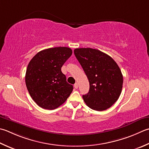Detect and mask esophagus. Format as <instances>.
Masks as SVG:
<instances>
[{
  "mask_svg": "<svg viewBox=\"0 0 149 149\" xmlns=\"http://www.w3.org/2000/svg\"><path fill=\"white\" fill-rule=\"evenodd\" d=\"M74 88H75V89H77V88H78V83H75V84H74Z\"/></svg>",
  "mask_w": 149,
  "mask_h": 149,
  "instance_id": "esophagus-1",
  "label": "esophagus"
}]
</instances>
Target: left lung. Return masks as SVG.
<instances>
[{
    "instance_id": "obj_1",
    "label": "left lung",
    "mask_w": 149,
    "mask_h": 149,
    "mask_svg": "<svg viewBox=\"0 0 149 149\" xmlns=\"http://www.w3.org/2000/svg\"><path fill=\"white\" fill-rule=\"evenodd\" d=\"M74 54L90 83L84 101L92 110L103 111L114 104L120 95L123 79L118 64L109 55L90 48H76Z\"/></svg>"
}]
</instances>
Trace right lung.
Instances as JSON below:
<instances>
[{
	"label": "right lung",
	"instance_id": "obj_1",
	"mask_svg": "<svg viewBox=\"0 0 149 149\" xmlns=\"http://www.w3.org/2000/svg\"><path fill=\"white\" fill-rule=\"evenodd\" d=\"M72 54L68 47L40 51L32 58L26 69V85L31 98L44 109L54 110L63 104L72 92L61 67Z\"/></svg>",
	"mask_w": 149,
	"mask_h": 149
}]
</instances>
